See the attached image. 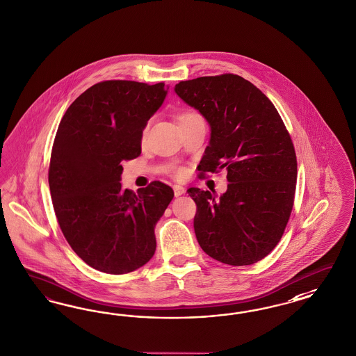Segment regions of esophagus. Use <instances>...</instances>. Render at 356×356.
Here are the masks:
<instances>
[{"instance_id":"34e87169","label":"esophagus","mask_w":356,"mask_h":356,"mask_svg":"<svg viewBox=\"0 0 356 356\" xmlns=\"http://www.w3.org/2000/svg\"><path fill=\"white\" fill-rule=\"evenodd\" d=\"M172 190H174V195L175 196L184 195V193H186V188H184V186H181V184H174Z\"/></svg>"}]
</instances>
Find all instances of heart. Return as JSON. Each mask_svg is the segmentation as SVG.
Returning a JSON list of instances; mask_svg holds the SVG:
<instances>
[{
	"label": "heart",
	"mask_w": 356,
	"mask_h": 356,
	"mask_svg": "<svg viewBox=\"0 0 356 356\" xmlns=\"http://www.w3.org/2000/svg\"><path fill=\"white\" fill-rule=\"evenodd\" d=\"M196 118H202L200 115L195 113V111H186L184 114H181L179 116V123L181 122H184V120H190V119H196ZM147 131H148V126L144 128V131H143V135L145 136V134H147ZM177 175L178 177H181V175H184V170L182 169H179V170H177Z\"/></svg>",
	"instance_id": "obj_1"
}]
</instances>
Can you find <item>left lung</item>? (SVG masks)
I'll list each match as a JSON object with an SVG mask.
<instances>
[{
  "label": "left lung",
  "instance_id": "8db88e82",
  "mask_svg": "<svg viewBox=\"0 0 356 356\" xmlns=\"http://www.w3.org/2000/svg\"><path fill=\"white\" fill-rule=\"evenodd\" d=\"M174 90L211 127L200 177L228 172L218 199L187 190L197 208L196 240L218 262L255 264L280 241L293 207L298 161L287 128L264 92L237 74L181 81Z\"/></svg>",
  "mask_w": 356,
  "mask_h": 356
}]
</instances>
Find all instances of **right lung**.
<instances>
[{
    "label": "right lung",
    "instance_id": "obj_1",
    "mask_svg": "<svg viewBox=\"0 0 356 356\" xmlns=\"http://www.w3.org/2000/svg\"><path fill=\"white\" fill-rule=\"evenodd\" d=\"M168 86L102 81L69 106L54 141L48 184L58 225L85 264L122 275L149 262L154 227L174 196L154 181L123 188L122 162L141 153L143 131Z\"/></svg>",
    "mask_w": 356,
    "mask_h": 356
}]
</instances>
